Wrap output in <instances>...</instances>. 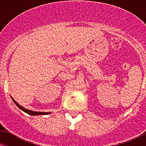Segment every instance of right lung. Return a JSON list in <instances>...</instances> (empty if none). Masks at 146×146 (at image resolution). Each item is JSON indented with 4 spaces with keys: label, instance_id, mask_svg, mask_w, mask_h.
Here are the masks:
<instances>
[{
    "label": "right lung",
    "instance_id": "right-lung-1",
    "mask_svg": "<svg viewBox=\"0 0 146 146\" xmlns=\"http://www.w3.org/2000/svg\"><path fill=\"white\" fill-rule=\"evenodd\" d=\"M12 100H13V101L14 102L15 104H16V105L17 106V107H19V108L21 110H23V111H25V113H27V114H29V115H32V116H36V115H46V114H51V112H41V111H32V110H27V109H25L23 107H22L21 105H20V104H18V103L14 99H13V98L11 97Z\"/></svg>",
    "mask_w": 146,
    "mask_h": 146
}]
</instances>
